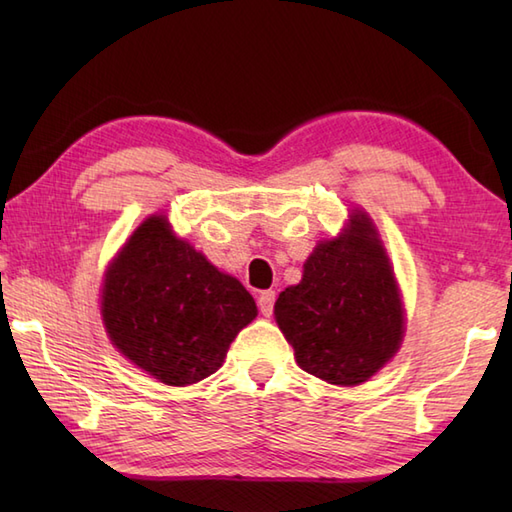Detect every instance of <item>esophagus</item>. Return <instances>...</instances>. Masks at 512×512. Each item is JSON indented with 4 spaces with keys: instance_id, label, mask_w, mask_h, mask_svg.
<instances>
[{
    "instance_id": "obj_1",
    "label": "esophagus",
    "mask_w": 512,
    "mask_h": 512,
    "mask_svg": "<svg viewBox=\"0 0 512 512\" xmlns=\"http://www.w3.org/2000/svg\"><path fill=\"white\" fill-rule=\"evenodd\" d=\"M257 303H259V312H262L264 317H270V314H273V310H275V292L264 290L262 295H259Z\"/></svg>"
}]
</instances>
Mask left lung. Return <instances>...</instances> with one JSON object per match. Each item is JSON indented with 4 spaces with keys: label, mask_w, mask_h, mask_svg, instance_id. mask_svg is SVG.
<instances>
[{
    "label": "left lung",
    "mask_w": 512,
    "mask_h": 512,
    "mask_svg": "<svg viewBox=\"0 0 512 512\" xmlns=\"http://www.w3.org/2000/svg\"><path fill=\"white\" fill-rule=\"evenodd\" d=\"M275 319L301 369L332 385H361L402 341V306L376 228L354 213L339 239L321 242L301 284L281 292Z\"/></svg>",
    "instance_id": "8db88e82"
}]
</instances>
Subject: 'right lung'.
I'll use <instances>...</instances> for the list:
<instances>
[{
  "label": "right lung",
  "mask_w": 512,
  "mask_h": 512,
  "mask_svg": "<svg viewBox=\"0 0 512 512\" xmlns=\"http://www.w3.org/2000/svg\"><path fill=\"white\" fill-rule=\"evenodd\" d=\"M103 321L129 361L165 385H193L224 363L257 306L162 215L149 217L105 275Z\"/></svg>",
  "instance_id": "add662e5"
}]
</instances>
